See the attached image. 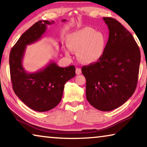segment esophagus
<instances>
[{
    "label": "esophagus",
    "mask_w": 147,
    "mask_h": 147,
    "mask_svg": "<svg viewBox=\"0 0 147 147\" xmlns=\"http://www.w3.org/2000/svg\"><path fill=\"white\" fill-rule=\"evenodd\" d=\"M82 73V70H81V69H80V68H76V74H80Z\"/></svg>",
    "instance_id": "obj_1"
}]
</instances>
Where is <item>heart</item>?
Segmentation results:
<instances>
[{"instance_id": "b5f03b06", "label": "heart", "mask_w": 147, "mask_h": 147, "mask_svg": "<svg viewBox=\"0 0 147 147\" xmlns=\"http://www.w3.org/2000/svg\"><path fill=\"white\" fill-rule=\"evenodd\" d=\"M67 45L71 51L78 52L77 56L82 63L90 64L99 60L105 50L106 39L102 32L86 26L69 35ZM70 49L65 50L67 56H71Z\"/></svg>"}]
</instances>
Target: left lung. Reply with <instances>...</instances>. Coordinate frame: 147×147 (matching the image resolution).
Returning a JSON list of instances; mask_svg holds the SVG:
<instances>
[{"instance_id":"8db88e82","label":"left lung","mask_w":147,"mask_h":147,"mask_svg":"<svg viewBox=\"0 0 147 147\" xmlns=\"http://www.w3.org/2000/svg\"><path fill=\"white\" fill-rule=\"evenodd\" d=\"M109 29L102 56L84 66L86 98L98 110L109 111L131 97L138 84L141 54L131 34L115 19L103 17Z\"/></svg>"}]
</instances>
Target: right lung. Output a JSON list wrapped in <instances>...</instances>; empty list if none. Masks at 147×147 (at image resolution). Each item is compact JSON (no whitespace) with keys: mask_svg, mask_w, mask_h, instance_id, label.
Listing matches in <instances>:
<instances>
[{"mask_svg":"<svg viewBox=\"0 0 147 147\" xmlns=\"http://www.w3.org/2000/svg\"><path fill=\"white\" fill-rule=\"evenodd\" d=\"M54 23L53 21L37 22L21 35L9 54L11 80L15 93L27 106L39 112L55 108L61 100L65 84L75 76L74 65L59 67L53 61L32 73L23 67L26 46L39 41L45 33L47 25Z\"/></svg>","mask_w":147,"mask_h":147,"instance_id":"obj_1","label":"right lung"}]
</instances>
